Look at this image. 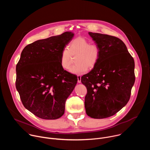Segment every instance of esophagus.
<instances>
[{
    "instance_id": "esophagus-1",
    "label": "esophagus",
    "mask_w": 150,
    "mask_h": 150,
    "mask_svg": "<svg viewBox=\"0 0 150 150\" xmlns=\"http://www.w3.org/2000/svg\"><path fill=\"white\" fill-rule=\"evenodd\" d=\"M77 77H78V82L81 83V75H78Z\"/></svg>"
}]
</instances>
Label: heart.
Returning <instances> with one entry per match:
<instances>
[{
    "label": "heart",
    "mask_w": 150,
    "mask_h": 150,
    "mask_svg": "<svg viewBox=\"0 0 150 150\" xmlns=\"http://www.w3.org/2000/svg\"><path fill=\"white\" fill-rule=\"evenodd\" d=\"M75 57V65L70 69L74 74H82L88 68L93 69L97 64L101 55L100 46L96 43H90L87 39L78 37L69 45V49L64 48L60 54V65L64 69H68L71 65L72 56Z\"/></svg>",
    "instance_id": "1"
}]
</instances>
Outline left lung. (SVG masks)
I'll list each match as a JSON object with an SVG mask.
<instances>
[{"mask_svg":"<svg viewBox=\"0 0 150 150\" xmlns=\"http://www.w3.org/2000/svg\"><path fill=\"white\" fill-rule=\"evenodd\" d=\"M101 49L96 67L81 77L87 93L85 108L94 119L110 117L129 101L135 82V63L124 42L119 38L88 33Z\"/></svg>","mask_w":150,"mask_h":150,"instance_id":"1","label":"left lung"}]
</instances>
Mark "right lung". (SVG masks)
Returning <instances> with one entry per match:
<instances>
[{"instance_id": "1", "label": "right lung", "mask_w": 150, "mask_h": 150, "mask_svg": "<svg viewBox=\"0 0 150 150\" xmlns=\"http://www.w3.org/2000/svg\"><path fill=\"white\" fill-rule=\"evenodd\" d=\"M74 35L65 32L37 40L21 53L16 67V88L25 108L41 119L60 117L77 83V76L64 70L60 63L61 52Z\"/></svg>"}]
</instances>
